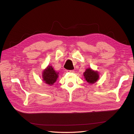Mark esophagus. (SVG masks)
Masks as SVG:
<instances>
[{"label":"esophagus","instance_id":"esophagus-1","mask_svg":"<svg viewBox=\"0 0 134 134\" xmlns=\"http://www.w3.org/2000/svg\"><path fill=\"white\" fill-rule=\"evenodd\" d=\"M67 72H70V73H73L75 71L74 70H67Z\"/></svg>","mask_w":134,"mask_h":134}]
</instances>
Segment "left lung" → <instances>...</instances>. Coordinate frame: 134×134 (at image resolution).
Segmentation results:
<instances>
[{"label": "left lung", "mask_w": 134, "mask_h": 134, "mask_svg": "<svg viewBox=\"0 0 134 134\" xmlns=\"http://www.w3.org/2000/svg\"><path fill=\"white\" fill-rule=\"evenodd\" d=\"M85 80L90 84H94L99 79V75L97 71L92 70L91 68H87L84 72Z\"/></svg>", "instance_id": "obj_1"}]
</instances>
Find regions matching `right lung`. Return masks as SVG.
<instances>
[{"label": "right lung", "instance_id": "obj_1", "mask_svg": "<svg viewBox=\"0 0 134 134\" xmlns=\"http://www.w3.org/2000/svg\"><path fill=\"white\" fill-rule=\"evenodd\" d=\"M58 77V73L56 72L51 66H49L42 73V78L44 83L52 85Z\"/></svg>", "mask_w": 134, "mask_h": 134}]
</instances>
